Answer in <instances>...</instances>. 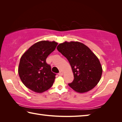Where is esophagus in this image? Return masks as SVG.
<instances>
[{"mask_svg":"<svg viewBox=\"0 0 122 122\" xmlns=\"http://www.w3.org/2000/svg\"><path fill=\"white\" fill-rule=\"evenodd\" d=\"M59 74V76H62L63 75V71H60V72H59V73L58 74Z\"/></svg>","mask_w":122,"mask_h":122,"instance_id":"1","label":"esophagus"}]
</instances>
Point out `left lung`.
I'll return each instance as SVG.
<instances>
[{
  "label": "left lung",
  "mask_w": 122,
  "mask_h": 122,
  "mask_svg": "<svg viewBox=\"0 0 122 122\" xmlns=\"http://www.w3.org/2000/svg\"><path fill=\"white\" fill-rule=\"evenodd\" d=\"M57 49L68 60L74 80L68 85L76 92H87L100 81L102 66L94 53L82 43L71 41L60 44Z\"/></svg>",
  "instance_id": "8db88e82"
}]
</instances>
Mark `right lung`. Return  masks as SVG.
I'll use <instances>...</instances> for the list:
<instances>
[{
  "label": "right lung",
  "instance_id": "obj_1",
  "mask_svg": "<svg viewBox=\"0 0 122 122\" xmlns=\"http://www.w3.org/2000/svg\"><path fill=\"white\" fill-rule=\"evenodd\" d=\"M57 43L41 41L30 47L21 56L18 68L20 79L27 88L41 93L53 84L56 74L46 62L47 56L55 50Z\"/></svg>",
  "mask_w": 122,
  "mask_h": 122
}]
</instances>
